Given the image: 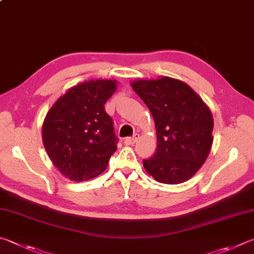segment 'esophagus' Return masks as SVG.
<instances>
[{
    "mask_svg": "<svg viewBox=\"0 0 254 254\" xmlns=\"http://www.w3.org/2000/svg\"><path fill=\"white\" fill-rule=\"evenodd\" d=\"M138 139H139V135L138 134H135L132 137H127V138L124 140V144L126 145V146L134 145Z\"/></svg>",
    "mask_w": 254,
    "mask_h": 254,
    "instance_id": "34e87169",
    "label": "esophagus"
}]
</instances>
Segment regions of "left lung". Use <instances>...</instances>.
<instances>
[{"instance_id": "8db88e82", "label": "left lung", "mask_w": 254, "mask_h": 254, "mask_svg": "<svg viewBox=\"0 0 254 254\" xmlns=\"http://www.w3.org/2000/svg\"><path fill=\"white\" fill-rule=\"evenodd\" d=\"M153 115L157 148L144 159L146 172L164 184H181L205 163L213 144V116L189 84L174 78L138 79L130 83Z\"/></svg>"}]
</instances>
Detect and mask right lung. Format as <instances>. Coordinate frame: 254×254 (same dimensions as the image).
<instances>
[{
  "label": "right lung",
  "mask_w": 254,
  "mask_h": 254,
  "mask_svg": "<svg viewBox=\"0 0 254 254\" xmlns=\"http://www.w3.org/2000/svg\"><path fill=\"white\" fill-rule=\"evenodd\" d=\"M116 90V80H88L68 89L48 111L42 125L44 148L68 180H91L108 166L118 138L104 106Z\"/></svg>",
  "instance_id": "obj_1"
}]
</instances>
